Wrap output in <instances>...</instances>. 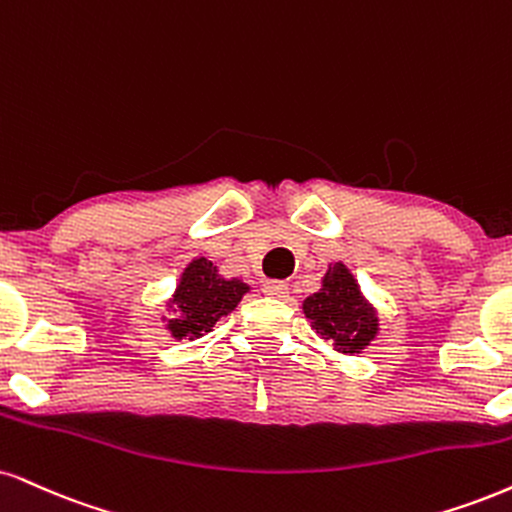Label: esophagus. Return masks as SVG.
Masks as SVG:
<instances>
[{"mask_svg":"<svg viewBox=\"0 0 512 512\" xmlns=\"http://www.w3.org/2000/svg\"><path fill=\"white\" fill-rule=\"evenodd\" d=\"M262 291L264 295H269V298H286L288 295V283L286 281H264L262 283Z\"/></svg>","mask_w":512,"mask_h":512,"instance_id":"1","label":"esophagus"}]
</instances>
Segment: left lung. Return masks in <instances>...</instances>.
<instances>
[{"label":"left lung","mask_w":512,"mask_h":512,"mask_svg":"<svg viewBox=\"0 0 512 512\" xmlns=\"http://www.w3.org/2000/svg\"><path fill=\"white\" fill-rule=\"evenodd\" d=\"M305 317L324 341H334L341 353H360L377 334V315L365 303L353 274L341 262L329 267L322 291L303 305Z\"/></svg>","instance_id":"left-lung-1"}]
</instances>
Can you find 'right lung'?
Masks as SVG:
<instances>
[{"mask_svg":"<svg viewBox=\"0 0 512 512\" xmlns=\"http://www.w3.org/2000/svg\"><path fill=\"white\" fill-rule=\"evenodd\" d=\"M245 291H248L245 283L219 279L217 269L205 257L190 262L171 300L176 312V319L169 322L171 334L176 338L188 336L190 341L207 334L219 317L229 315L240 303Z\"/></svg>","mask_w":512,"mask_h":512,"instance_id":"add662e5","label":"right lung"}]
</instances>
